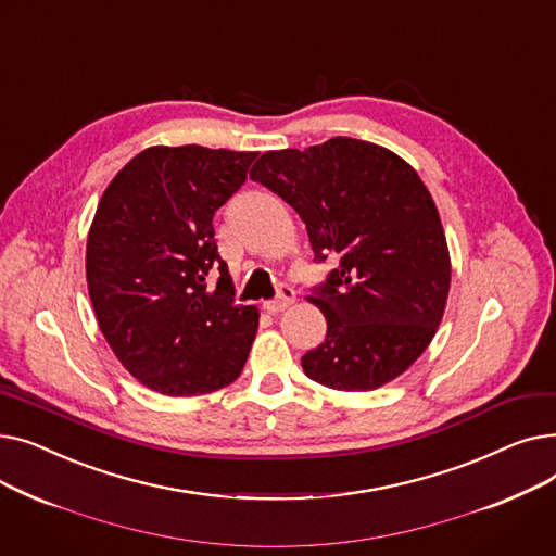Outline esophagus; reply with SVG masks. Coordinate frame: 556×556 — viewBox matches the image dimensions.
Listing matches in <instances>:
<instances>
[{
    "mask_svg": "<svg viewBox=\"0 0 556 556\" xmlns=\"http://www.w3.org/2000/svg\"><path fill=\"white\" fill-rule=\"evenodd\" d=\"M293 302H295V290H293V286L283 283V286L279 288V298L263 302V308H266L268 313H281V311H286Z\"/></svg>",
    "mask_w": 556,
    "mask_h": 556,
    "instance_id": "34e87169",
    "label": "esophagus"
}]
</instances>
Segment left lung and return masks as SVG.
I'll use <instances>...</instances> for the list:
<instances>
[{
    "mask_svg": "<svg viewBox=\"0 0 556 556\" xmlns=\"http://www.w3.org/2000/svg\"><path fill=\"white\" fill-rule=\"evenodd\" d=\"M250 178L300 214L315 261H338L308 298L327 338L302 356L304 374L340 392L394 381L434 338L451 288L440 212L417 170L383 146L333 137L263 153Z\"/></svg>",
    "mask_w": 556,
    "mask_h": 556,
    "instance_id": "8db88e82",
    "label": "left lung"
}]
</instances>
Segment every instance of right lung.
I'll return each mask as SVG.
<instances>
[{
  "instance_id": "add662e5",
  "label": "right lung",
  "mask_w": 556,
  "mask_h": 556,
  "mask_svg": "<svg viewBox=\"0 0 556 556\" xmlns=\"http://www.w3.org/2000/svg\"><path fill=\"white\" fill-rule=\"evenodd\" d=\"M256 155L151 146L99 200L85 252L97 323L119 363L160 394L216 392L243 371L258 308L233 304L212 220ZM214 267L222 277L210 289Z\"/></svg>"
}]
</instances>
